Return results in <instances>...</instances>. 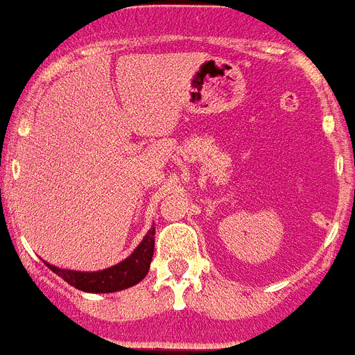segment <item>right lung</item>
Here are the masks:
<instances>
[{"instance_id":"right-lung-1","label":"right lung","mask_w":355,"mask_h":355,"mask_svg":"<svg viewBox=\"0 0 355 355\" xmlns=\"http://www.w3.org/2000/svg\"><path fill=\"white\" fill-rule=\"evenodd\" d=\"M153 252H155V226L149 227L142 243L138 244L129 257L120 261L118 264L98 272H78V270H67L58 268L43 261L56 275L69 282L71 286L89 293H112L131 288L142 281L151 266Z\"/></svg>"}]
</instances>
